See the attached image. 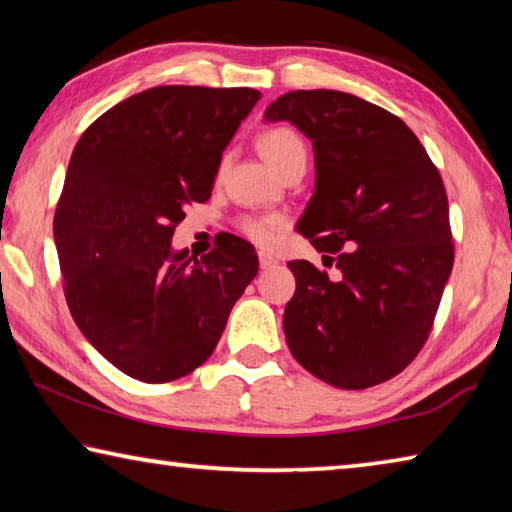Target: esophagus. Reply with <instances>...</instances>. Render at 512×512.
Listing matches in <instances>:
<instances>
[{
	"instance_id": "obj_1",
	"label": "esophagus",
	"mask_w": 512,
	"mask_h": 512,
	"mask_svg": "<svg viewBox=\"0 0 512 512\" xmlns=\"http://www.w3.org/2000/svg\"><path fill=\"white\" fill-rule=\"evenodd\" d=\"M273 266H277V259L273 255L259 253V268H262V271H268V268H273Z\"/></svg>"
}]
</instances>
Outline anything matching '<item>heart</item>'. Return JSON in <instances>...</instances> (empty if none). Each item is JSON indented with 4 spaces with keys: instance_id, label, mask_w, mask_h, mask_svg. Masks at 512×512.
I'll return each mask as SVG.
<instances>
[{
    "instance_id": "1",
    "label": "heart",
    "mask_w": 512,
    "mask_h": 512,
    "mask_svg": "<svg viewBox=\"0 0 512 512\" xmlns=\"http://www.w3.org/2000/svg\"><path fill=\"white\" fill-rule=\"evenodd\" d=\"M259 153L264 155V160L271 164V167L280 173L284 167H289L291 162L296 160H307V146L302 142V137L291 131V128L277 126L266 131L259 137ZM282 216L268 214V216H257V219H246L241 223V230L255 241V244H271L275 239L277 230L282 228Z\"/></svg>"
}]
</instances>
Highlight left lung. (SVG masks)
Instances as JSON below:
<instances>
[{"label": "left lung", "instance_id": "left-lung-1", "mask_svg": "<svg viewBox=\"0 0 512 512\" xmlns=\"http://www.w3.org/2000/svg\"><path fill=\"white\" fill-rule=\"evenodd\" d=\"M264 121L311 140L316 183L298 232L341 271L332 280L307 259L289 262V350L336 388L381 384L420 352L452 273L440 173L400 117L348 92H287Z\"/></svg>", "mask_w": 512, "mask_h": 512}]
</instances>
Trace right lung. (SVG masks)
Instances as JSON below:
<instances>
[{"label":"right lung","mask_w":512,"mask_h":512,"mask_svg":"<svg viewBox=\"0 0 512 512\" xmlns=\"http://www.w3.org/2000/svg\"><path fill=\"white\" fill-rule=\"evenodd\" d=\"M262 94L160 85L124 99L81 135L54 216L74 323L103 359L164 384L210 359L257 275L248 241L173 250L185 205L205 203L221 155Z\"/></svg>","instance_id":"obj_1"}]
</instances>
